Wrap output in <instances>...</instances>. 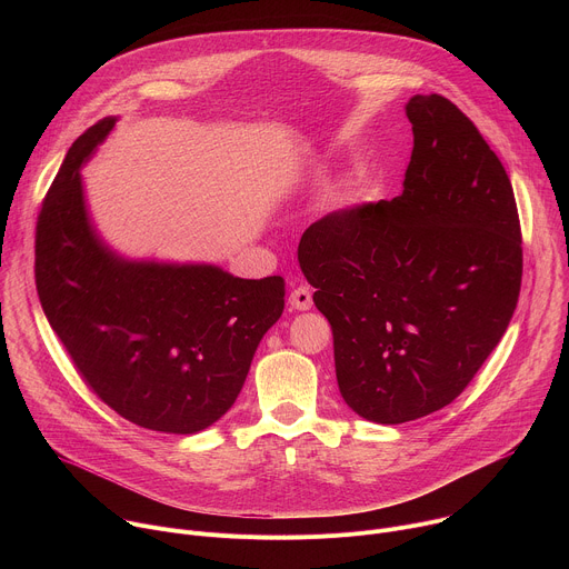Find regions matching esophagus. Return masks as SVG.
<instances>
[{
    "instance_id": "1",
    "label": "esophagus",
    "mask_w": 569,
    "mask_h": 569,
    "mask_svg": "<svg viewBox=\"0 0 569 569\" xmlns=\"http://www.w3.org/2000/svg\"><path fill=\"white\" fill-rule=\"evenodd\" d=\"M290 306L295 308V310H310V306H312V292L308 290V288H303V286H299V288H295L292 292H290Z\"/></svg>"
}]
</instances>
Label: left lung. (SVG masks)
Segmentation results:
<instances>
[{
    "label": "left lung",
    "mask_w": 569,
    "mask_h": 569,
    "mask_svg": "<svg viewBox=\"0 0 569 569\" xmlns=\"http://www.w3.org/2000/svg\"><path fill=\"white\" fill-rule=\"evenodd\" d=\"M415 132L402 193L329 213L299 240L312 301L333 329L349 408L396 426L452 402L502 340L522 281L509 176L439 94L405 106Z\"/></svg>",
    "instance_id": "obj_1"
}]
</instances>
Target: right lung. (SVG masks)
<instances>
[{"label": "right lung", "instance_id": "obj_1", "mask_svg": "<svg viewBox=\"0 0 569 569\" xmlns=\"http://www.w3.org/2000/svg\"><path fill=\"white\" fill-rule=\"evenodd\" d=\"M114 123L101 119L71 143L42 202L40 303L80 376L117 415L146 430L196 435L236 402L283 312L286 281L117 254L90 218L80 178Z\"/></svg>", "mask_w": 569, "mask_h": 569}]
</instances>
